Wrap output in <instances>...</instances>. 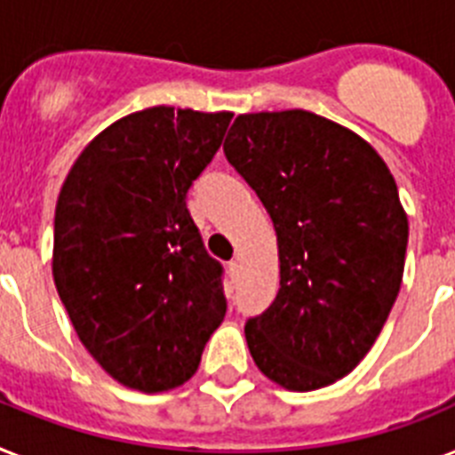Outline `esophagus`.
<instances>
[{"instance_id": "obj_1", "label": "esophagus", "mask_w": 455, "mask_h": 455, "mask_svg": "<svg viewBox=\"0 0 455 455\" xmlns=\"http://www.w3.org/2000/svg\"><path fill=\"white\" fill-rule=\"evenodd\" d=\"M239 272H242V265H239V260L228 262V274H230L232 279H236V276H239Z\"/></svg>"}]
</instances>
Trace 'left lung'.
<instances>
[{"mask_svg":"<svg viewBox=\"0 0 455 455\" xmlns=\"http://www.w3.org/2000/svg\"><path fill=\"white\" fill-rule=\"evenodd\" d=\"M223 151L279 243V292L243 328L255 365L298 393L335 384L377 341L403 283L395 179L365 139L304 108L236 116Z\"/></svg>","mask_w":455,"mask_h":455,"instance_id":"1","label":"left lung"}]
</instances>
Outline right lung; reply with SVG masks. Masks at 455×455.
Wrapping results in <instances>:
<instances>
[{"instance_id":"right-lung-1","label":"right lung","mask_w":455,"mask_h":455,"mask_svg":"<svg viewBox=\"0 0 455 455\" xmlns=\"http://www.w3.org/2000/svg\"><path fill=\"white\" fill-rule=\"evenodd\" d=\"M230 120V111H134L101 130L62 183L55 288L88 354L127 388L186 384L225 318L223 267L186 195Z\"/></svg>"}]
</instances>
